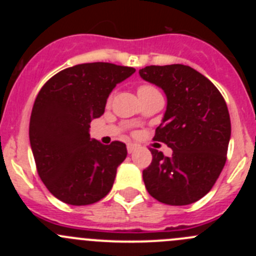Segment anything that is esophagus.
<instances>
[{
  "label": "esophagus",
  "mask_w": 256,
  "mask_h": 256,
  "mask_svg": "<svg viewBox=\"0 0 256 256\" xmlns=\"http://www.w3.org/2000/svg\"><path fill=\"white\" fill-rule=\"evenodd\" d=\"M136 150V144H128V154H132L134 151Z\"/></svg>",
  "instance_id": "34e87169"
}]
</instances>
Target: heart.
Segmentation results:
<instances>
[{"instance_id":"heart-1","label":"heart","mask_w":256,"mask_h":256,"mask_svg":"<svg viewBox=\"0 0 256 256\" xmlns=\"http://www.w3.org/2000/svg\"><path fill=\"white\" fill-rule=\"evenodd\" d=\"M157 92V90L154 89V86H151V85H141V86H138V96H141V95L150 94V92ZM110 100H112V98H109V102Z\"/></svg>"}]
</instances>
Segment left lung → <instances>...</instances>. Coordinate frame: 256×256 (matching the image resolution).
Masks as SVG:
<instances>
[{
	"label": "left lung",
	"mask_w": 256,
	"mask_h": 256,
	"mask_svg": "<svg viewBox=\"0 0 256 256\" xmlns=\"http://www.w3.org/2000/svg\"><path fill=\"white\" fill-rule=\"evenodd\" d=\"M138 73L166 94V112L154 140L174 151L167 157L150 150L152 162L142 172L147 192L164 204L197 202L226 161L232 128L226 100L210 80L188 66H150Z\"/></svg>",
	"instance_id": "left-lung-1"
}]
</instances>
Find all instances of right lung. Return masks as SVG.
Returning <instances> with one entry per match:
<instances>
[{
    "label": "right lung",
    "mask_w": 256,
    "mask_h": 256,
    "mask_svg": "<svg viewBox=\"0 0 256 256\" xmlns=\"http://www.w3.org/2000/svg\"><path fill=\"white\" fill-rule=\"evenodd\" d=\"M135 73L131 66L85 63L59 72L36 98L30 141L40 180L62 202L88 206L112 190L126 144L90 138L92 118H100L116 84Z\"/></svg>",
    "instance_id": "obj_1"
}]
</instances>
